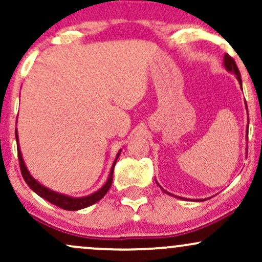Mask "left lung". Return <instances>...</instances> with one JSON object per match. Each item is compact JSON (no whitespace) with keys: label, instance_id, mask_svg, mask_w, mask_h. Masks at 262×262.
Listing matches in <instances>:
<instances>
[{"label":"left lung","instance_id":"left-lung-1","mask_svg":"<svg viewBox=\"0 0 262 262\" xmlns=\"http://www.w3.org/2000/svg\"><path fill=\"white\" fill-rule=\"evenodd\" d=\"M223 64H224L225 70L229 71V73H231L233 75H235L236 80L239 81L240 87H242V90H243V86H242L243 82H242V77H240L239 69H237V66H236V64H235V61H234V60H233V58L228 55V54H225V55H224V60H223ZM245 107H246V111H248V106H246V102H245ZM248 121H249V116H248ZM248 127H249V122H248ZM246 133H248V129H246ZM156 183H158V182H156ZM158 186H160V185H159V183H158ZM160 188H161L162 191H164L166 194H170V196H173V194H171L170 192L165 191V189L162 188L161 186H160ZM175 197H176V196H175ZM183 200H186V198H183ZM202 201H203V200H202Z\"/></svg>","mask_w":262,"mask_h":262}]
</instances>
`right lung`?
<instances>
[{
  "label": "right lung",
  "instance_id": "1",
  "mask_svg": "<svg viewBox=\"0 0 262 262\" xmlns=\"http://www.w3.org/2000/svg\"><path fill=\"white\" fill-rule=\"evenodd\" d=\"M16 140H17V151H18V160H19L20 172H22V176H23V179H25L27 185H28L29 187H31L32 191H34L38 196H40L41 198H44V200L49 201L50 203L55 204V206H58V207H60V208L66 209V210H79V209L86 208V207L92 206V204L98 202V201L102 200V198L104 197V194L107 193L108 189H110V187H111V185H112L114 165H116L117 159L119 158V155H121V151H122V149H121L118 152H117L116 160L113 161L112 167H111L110 175H108L107 181L100 189H97V191L93 192V193L89 194V196L71 197V196H68V194L59 193V192L48 188L47 186L41 185L40 182H38L37 180H35L34 177L31 175V172H29L28 169H27L25 160H23L22 152H20L19 139H18L17 129H16Z\"/></svg>",
  "mask_w": 262,
  "mask_h": 262
}]
</instances>
